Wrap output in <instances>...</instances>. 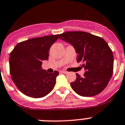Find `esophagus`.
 Instances as JSON below:
<instances>
[{"instance_id": "34e87169", "label": "esophagus", "mask_w": 125, "mask_h": 125, "mask_svg": "<svg viewBox=\"0 0 125 125\" xmlns=\"http://www.w3.org/2000/svg\"><path fill=\"white\" fill-rule=\"evenodd\" d=\"M61 73H63V74H67L68 72H67V71H60Z\"/></svg>"}]
</instances>
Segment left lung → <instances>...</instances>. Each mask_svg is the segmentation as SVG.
I'll return each mask as SVG.
<instances>
[{"mask_svg": "<svg viewBox=\"0 0 125 125\" xmlns=\"http://www.w3.org/2000/svg\"><path fill=\"white\" fill-rule=\"evenodd\" d=\"M60 39L72 44L77 53V62H82L86 72L83 77L76 74L71 88L82 96L101 93L109 82L113 72V51L104 39L85 32H67Z\"/></svg>", "mask_w": 125, "mask_h": 125, "instance_id": "left-lung-1", "label": "left lung"}]
</instances>
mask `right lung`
<instances>
[{"instance_id": "1", "label": "right lung", "mask_w": 125, "mask_h": 125, "mask_svg": "<svg viewBox=\"0 0 125 125\" xmlns=\"http://www.w3.org/2000/svg\"><path fill=\"white\" fill-rule=\"evenodd\" d=\"M58 36L46 35L21 42L10 53L11 79L25 95L41 98L53 90L59 73L56 71L48 73L41 66L43 60H48V52Z\"/></svg>"}]
</instances>
